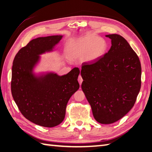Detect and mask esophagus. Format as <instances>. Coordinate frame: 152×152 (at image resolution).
<instances>
[{
  "label": "esophagus",
  "instance_id": "34e87169",
  "mask_svg": "<svg viewBox=\"0 0 152 152\" xmlns=\"http://www.w3.org/2000/svg\"><path fill=\"white\" fill-rule=\"evenodd\" d=\"M78 82H79V83H80V85L81 86V85H82V82H83V79H82V76H80V75L78 76Z\"/></svg>",
  "mask_w": 152,
  "mask_h": 152
}]
</instances>
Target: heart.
Returning <instances> with one entry per match:
<instances>
[{"mask_svg": "<svg viewBox=\"0 0 152 152\" xmlns=\"http://www.w3.org/2000/svg\"><path fill=\"white\" fill-rule=\"evenodd\" d=\"M107 48L104 38L88 34L70 42L68 56L70 60L82 59L85 63H91L104 56Z\"/></svg>", "mask_w": 152, "mask_h": 152, "instance_id": "b5f03b06", "label": "heart"}]
</instances>
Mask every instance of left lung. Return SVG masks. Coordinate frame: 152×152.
Returning a JSON list of instances; mask_svg holds the SVG:
<instances>
[{"label":"left lung","mask_w":152,"mask_h":152,"mask_svg":"<svg viewBox=\"0 0 152 152\" xmlns=\"http://www.w3.org/2000/svg\"><path fill=\"white\" fill-rule=\"evenodd\" d=\"M110 49L92 63H83L82 89L96 121L110 124L133 107L141 87L139 58L124 37L106 35Z\"/></svg>","instance_id":"obj_1"}]
</instances>
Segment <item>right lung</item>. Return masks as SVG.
<instances>
[{
	"instance_id": "obj_1",
	"label": "right lung",
	"mask_w": 152,
	"mask_h": 152,
	"mask_svg": "<svg viewBox=\"0 0 152 152\" xmlns=\"http://www.w3.org/2000/svg\"><path fill=\"white\" fill-rule=\"evenodd\" d=\"M63 35L38 37L22 48L12 66V96L24 117L46 127L59 125L65 116L68 101L80 88V69L75 67L59 76L54 72L37 74L40 56L52 52Z\"/></svg>"
}]
</instances>
